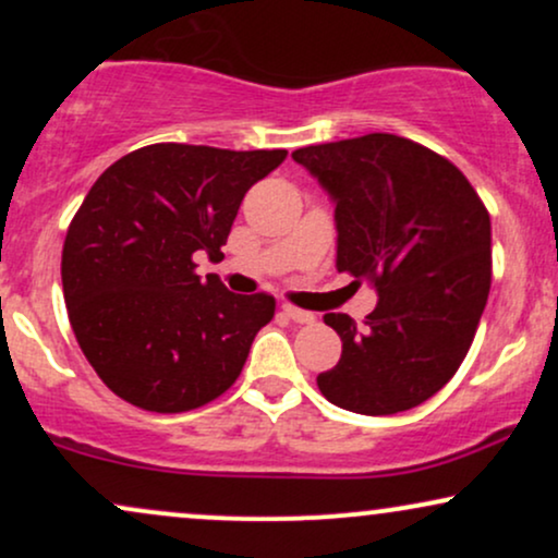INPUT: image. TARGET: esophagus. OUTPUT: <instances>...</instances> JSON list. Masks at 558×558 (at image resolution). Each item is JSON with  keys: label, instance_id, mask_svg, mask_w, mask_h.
Segmentation results:
<instances>
[{"label": "esophagus", "instance_id": "obj_1", "mask_svg": "<svg viewBox=\"0 0 558 558\" xmlns=\"http://www.w3.org/2000/svg\"><path fill=\"white\" fill-rule=\"evenodd\" d=\"M283 315H286L288 319H293V323H299V325L315 323V315H312V312L299 310V306H293V304H283Z\"/></svg>", "mask_w": 558, "mask_h": 558}]
</instances>
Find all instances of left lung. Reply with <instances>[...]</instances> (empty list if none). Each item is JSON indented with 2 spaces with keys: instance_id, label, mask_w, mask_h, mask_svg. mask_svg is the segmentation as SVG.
Segmentation results:
<instances>
[{
  "instance_id": "obj_1",
  "label": "left lung",
  "mask_w": 558,
  "mask_h": 558,
  "mask_svg": "<svg viewBox=\"0 0 558 558\" xmlns=\"http://www.w3.org/2000/svg\"><path fill=\"white\" fill-rule=\"evenodd\" d=\"M336 198L338 272L373 280L364 328L330 312L341 360L317 375L336 407L383 417L420 407L464 362L490 291V215L464 172L393 133L293 151Z\"/></svg>"
}]
</instances>
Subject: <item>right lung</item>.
<instances>
[{
	"mask_svg": "<svg viewBox=\"0 0 558 558\" xmlns=\"http://www.w3.org/2000/svg\"><path fill=\"white\" fill-rule=\"evenodd\" d=\"M286 155L149 144L96 178L70 220L62 293L75 341L114 396L178 414L239 380L275 299L202 280L194 254L222 257L246 191Z\"/></svg>",
	"mask_w": 558,
	"mask_h": 558,
	"instance_id": "add662e5",
	"label": "right lung"
}]
</instances>
